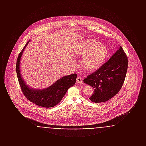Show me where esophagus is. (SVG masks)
Returning a JSON list of instances; mask_svg holds the SVG:
<instances>
[{"instance_id": "1", "label": "esophagus", "mask_w": 146, "mask_h": 146, "mask_svg": "<svg viewBox=\"0 0 146 146\" xmlns=\"http://www.w3.org/2000/svg\"><path fill=\"white\" fill-rule=\"evenodd\" d=\"M76 82L78 83H82L83 82V80H82V78L80 76H78L76 78Z\"/></svg>"}]
</instances>
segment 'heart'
<instances>
[{"instance_id":"1","label":"heart","mask_w":146,"mask_h":146,"mask_svg":"<svg viewBox=\"0 0 146 146\" xmlns=\"http://www.w3.org/2000/svg\"><path fill=\"white\" fill-rule=\"evenodd\" d=\"M76 54L83 56L82 66L84 69L92 71L97 69L104 61L107 55V49L96 40L88 39L78 46Z\"/></svg>"}]
</instances>
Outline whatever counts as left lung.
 Here are the masks:
<instances>
[{"label":"left lung","mask_w":146,"mask_h":146,"mask_svg":"<svg viewBox=\"0 0 146 146\" xmlns=\"http://www.w3.org/2000/svg\"><path fill=\"white\" fill-rule=\"evenodd\" d=\"M127 62V57L120 46L107 62L84 79L85 83L94 89L90 100L104 102L118 94L125 80Z\"/></svg>","instance_id":"1"}]
</instances>
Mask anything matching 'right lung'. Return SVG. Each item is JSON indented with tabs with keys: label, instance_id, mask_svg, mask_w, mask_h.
Returning <instances> with one entry per match:
<instances>
[{
	"label": "right lung",
	"instance_id": "obj_1",
	"mask_svg": "<svg viewBox=\"0 0 146 146\" xmlns=\"http://www.w3.org/2000/svg\"><path fill=\"white\" fill-rule=\"evenodd\" d=\"M29 42H27L20 52L16 62V73L21 90L27 100L38 106L45 108L54 107L60 102L70 87L75 84L76 74L63 76L49 88L43 90H35L30 88L22 79L20 70L21 56Z\"/></svg>",
	"mask_w": 146,
	"mask_h": 146
}]
</instances>
